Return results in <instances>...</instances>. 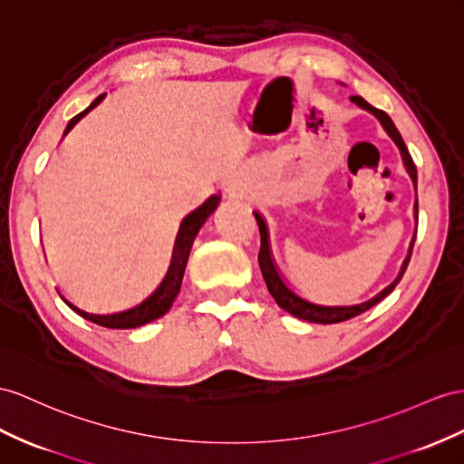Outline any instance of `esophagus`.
<instances>
[{"mask_svg": "<svg viewBox=\"0 0 464 464\" xmlns=\"http://www.w3.org/2000/svg\"><path fill=\"white\" fill-rule=\"evenodd\" d=\"M233 198H239V199H243V198H246V189L243 188V186H235V188H231V192H229Z\"/></svg>", "mask_w": 464, "mask_h": 464, "instance_id": "obj_1", "label": "esophagus"}]
</instances>
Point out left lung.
<instances>
[{
	"instance_id": "left-lung-1",
	"label": "left lung",
	"mask_w": 464,
	"mask_h": 464,
	"mask_svg": "<svg viewBox=\"0 0 464 464\" xmlns=\"http://www.w3.org/2000/svg\"><path fill=\"white\" fill-rule=\"evenodd\" d=\"M351 102L359 105L361 110H366L368 113H372L380 121V125L384 127V130L390 135V139L396 142V147L400 149V154H401L403 166H406V170H408L411 182H413V188L418 189V170H415V164H413V160L410 157L406 142H403V139L400 135V130L396 129L394 121H392V119L388 117V113H384L382 110L372 108V105L368 103L366 100H362L361 96H351ZM253 213H255L256 223H258V231H260L258 265H260V272H263V278L266 282V288H268L270 295L276 300V304L282 307L284 312H288L294 317L304 319V322H310V324H339V322H347V319L364 314L366 310H371L372 305H376L380 300H384L386 295L398 286V282L401 280L403 272H406L408 263H410V258H411V248H413V243H415V233H413L410 248H408V256L403 258V263H401V268L398 272L396 280L392 282L390 286H386L382 292H378L374 298L366 300L362 304H354V305H322V304H315V302H310V300L302 298L300 294H295L288 286V284L284 282L280 270H278V266L275 263V256H272L270 239H268V225H266L265 218L260 216L258 211H253ZM413 218H415V221H418V199H415V206H413Z\"/></svg>"
}]
</instances>
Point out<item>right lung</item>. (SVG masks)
Masks as SVG:
<instances>
[{"mask_svg": "<svg viewBox=\"0 0 464 464\" xmlns=\"http://www.w3.org/2000/svg\"><path fill=\"white\" fill-rule=\"evenodd\" d=\"M103 98H105V93H102L100 98L93 100L88 110H84L82 113H78L76 117L70 119L64 135L80 121L82 117L90 113L98 103H102ZM219 199L221 198L218 194L208 198L204 204H201L198 209H194L192 213H188V216L182 219L180 229H178V235H176V243H174V251H172V260H170L169 272H166L164 280L159 284V288L154 290L147 300H142L139 305L129 307V310H125V312H115V314H92V312L82 310V307L74 305L70 300H66L64 295L61 294V290H58L61 298L66 302V305L72 307V310L78 315L88 319V322L98 324L102 327H110V329H133V327H140V325L154 322V319L162 317L166 312L170 310L178 292H180L184 270H186V265H188V256H189V251H192L196 235L199 233L201 225L208 221L211 213L218 209Z\"/></svg>", "mask_w": 464, "mask_h": 464, "instance_id": "obj_1", "label": "right lung"}]
</instances>
